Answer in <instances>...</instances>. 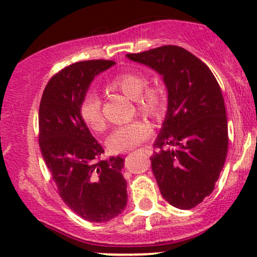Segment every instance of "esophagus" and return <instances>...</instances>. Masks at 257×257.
Wrapping results in <instances>:
<instances>
[{
	"label": "esophagus",
	"mask_w": 257,
	"mask_h": 257,
	"mask_svg": "<svg viewBox=\"0 0 257 257\" xmlns=\"http://www.w3.org/2000/svg\"><path fill=\"white\" fill-rule=\"evenodd\" d=\"M142 150H143V152H148V150H149V149H148V148H143V149H142Z\"/></svg>",
	"instance_id": "34e87169"
}]
</instances>
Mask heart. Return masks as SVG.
<instances>
[{"label": "heart", "instance_id": "heart-1", "mask_svg": "<svg viewBox=\"0 0 257 257\" xmlns=\"http://www.w3.org/2000/svg\"><path fill=\"white\" fill-rule=\"evenodd\" d=\"M148 78L137 72H124L108 83L113 90L123 93L131 99H136L137 107L147 115L159 116L164 110V93L158 87H147ZM79 114L85 125L93 132L104 129V118L100 108V99L95 92L85 93L79 103ZM152 133L149 124L142 120H134L118 126L108 137L107 145L110 152L123 153L134 149L142 144Z\"/></svg>", "mask_w": 257, "mask_h": 257}]
</instances>
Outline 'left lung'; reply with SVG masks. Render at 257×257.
I'll return each mask as SVG.
<instances>
[{
  "label": "left lung",
  "mask_w": 257,
  "mask_h": 257,
  "mask_svg": "<svg viewBox=\"0 0 257 257\" xmlns=\"http://www.w3.org/2000/svg\"><path fill=\"white\" fill-rule=\"evenodd\" d=\"M126 57L162 74L168 89L167 116L150 157L160 193L175 208H195L212 193L226 159L227 119L219 83L204 62L179 46Z\"/></svg>",
  "instance_id": "left-lung-1"
}]
</instances>
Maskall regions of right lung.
<instances>
[{
  "label": "right lung",
  "instance_id": "add662e5",
  "mask_svg": "<svg viewBox=\"0 0 257 257\" xmlns=\"http://www.w3.org/2000/svg\"><path fill=\"white\" fill-rule=\"evenodd\" d=\"M115 62L94 59L71 64L54 74L40 103L41 153L59 196L87 221L104 222L126 206L124 159L100 160L102 145L79 114V103L97 74Z\"/></svg>",
  "mask_w": 257,
  "mask_h": 257
}]
</instances>
